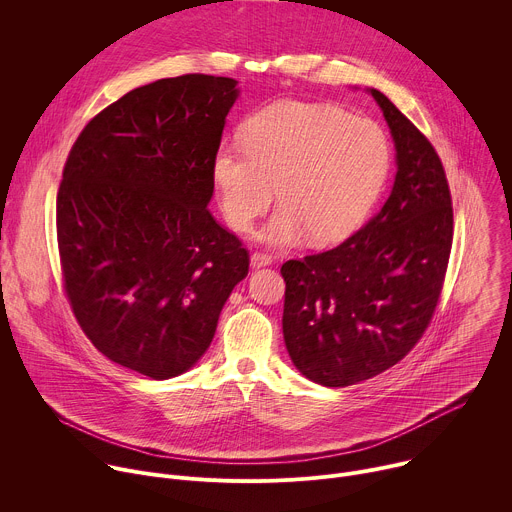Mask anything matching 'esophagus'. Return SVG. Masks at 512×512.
<instances>
[{
    "mask_svg": "<svg viewBox=\"0 0 512 512\" xmlns=\"http://www.w3.org/2000/svg\"><path fill=\"white\" fill-rule=\"evenodd\" d=\"M271 257L269 255H265V253H253L251 255V267L253 269H261V267H267V265H271Z\"/></svg>",
    "mask_w": 512,
    "mask_h": 512,
    "instance_id": "34e87169",
    "label": "esophagus"
}]
</instances>
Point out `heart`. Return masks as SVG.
Returning <instances> with one entry per match:
<instances>
[{"label":"heart","mask_w":512,"mask_h":512,"mask_svg":"<svg viewBox=\"0 0 512 512\" xmlns=\"http://www.w3.org/2000/svg\"><path fill=\"white\" fill-rule=\"evenodd\" d=\"M391 168L383 129L336 107L296 101L259 111L245 143L225 141L212 158V184L225 221L253 227L275 194L281 208L255 235L267 247L332 245L352 235L375 206Z\"/></svg>","instance_id":"heart-1"}]
</instances>
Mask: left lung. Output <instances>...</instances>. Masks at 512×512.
Returning a JSON list of instances; mask_svg holds the SVG:
<instances>
[{
	"label": "left lung",
	"mask_w": 512,
	"mask_h": 512,
	"mask_svg": "<svg viewBox=\"0 0 512 512\" xmlns=\"http://www.w3.org/2000/svg\"><path fill=\"white\" fill-rule=\"evenodd\" d=\"M367 93L395 143L391 194L342 245L281 265L285 348L296 369L324 387L381 375L415 346L452 249V198L433 145L381 91Z\"/></svg>",
	"instance_id": "left-lung-1"
}]
</instances>
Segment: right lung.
<instances>
[{
  "label": "right lung",
  "mask_w": 512,
  "mask_h": 512,
  "mask_svg": "<svg viewBox=\"0 0 512 512\" xmlns=\"http://www.w3.org/2000/svg\"><path fill=\"white\" fill-rule=\"evenodd\" d=\"M239 81L184 75L103 109L68 154L56 198L64 289L109 360L164 381L208 350L249 253L208 212L212 158Z\"/></svg>",
  "instance_id": "obj_1"
}]
</instances>
